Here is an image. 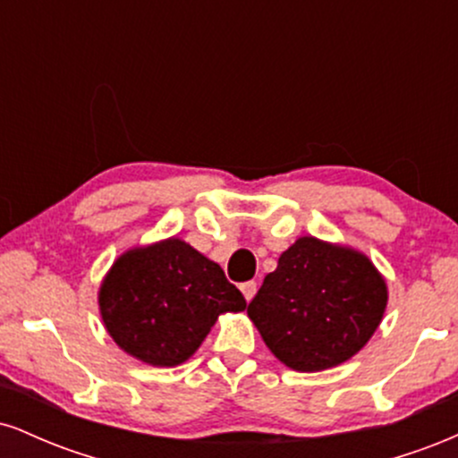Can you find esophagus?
Returning <instances> with one entry per match:
<instances>
[{
  "label": "esophagus",
  "instance_id": "obj_1",
  "mask_svg": "<svg viewBox=\"0 0 458 458\" xmlns=\"http://www.w3.org/2000/svg\"><path fill=\"white\" fill-rule=\"evenodd\" d=\"M256 291H259V284H256L254 280L241 284V293H243L245 301H251V299H254V295H256Z\"/></svg>",
  "mask_w": 458,
  "mask_h": 458
}]
</instances>
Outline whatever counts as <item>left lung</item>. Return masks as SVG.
I'll use <instances>...</instances> for the list:
<instances>
[{
  "label": "left lung",
  "mask_w": 458,
  "mask_h": 458,
  "mask_svg": "<svg viewBox=\"0 0 458 458\" xmlns=\"http://www.w3.org/2000/svg\"><path fill=\"white\" fill-rule=\"evenodd\" d=\"M387 288L366 256L301 236L247 306L262 340L293 370L317 372L353 357L379 327Z\"/></svg>",
  "instance_id": "1"
}]
</instances>
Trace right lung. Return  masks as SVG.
<instances>
[{
  "mask_svg": "<svg viewBox=\"0 0 458 458\" xmlns=\"http://www.w3.org/2000/svg\"><path fill=\"white\" fill-rule=\"evenodd\" d=\"M98 303L115 344L150 366L182 364L219 314L247 308L222 267L178 239L120 256Z\"/></svg>",
  "mask_w": 458,
  "mask_h": 458,
  "instance_id": "right-lung-1",
  "label": "right lung"
}]
</instances>
